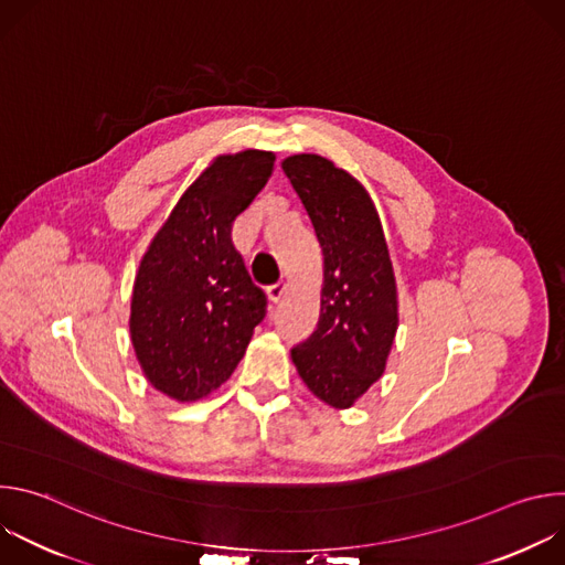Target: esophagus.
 <instances>
[{"label": "esophagus", "mask_w": 565, "mask_h": 565, "mask_svg": "<svg viewBox=\"0 0 565 565\" xmlns=\"http://www.w3.org/2000/svg\"><path fill=\"white\" fill-rule=\"evenodd\" d=\"M268 299L273 301V303H277L281 297H284V292H286V286L284 284H273V286H268Z\"/></svg>", "instance_id": "1"}]
</instances>
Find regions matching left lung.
<instances>
[{
    "label": "left lung",
    "instance_id": "1",
    "mask_svg": "<svg viewBox=\"0 0 565 565\" xmlns=\"http://www.w3.org/2000/svg\"><path fill=\"white\" fill-rule=\"evenodd\" d=\"M281 168L324 255L317 329L290 355L319 399L349 409L384 373L397 331V292L382 223L366 190L331 160L299 153Z\"/></svg>",
    "mask_w": 565,
    "mask_h": 565
}]
</instances>
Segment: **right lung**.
<instances>
[{
	"label": "right lung",
	"mask_w": 565,
	"mask_h": 565,
	"mask_svg": "<svg viewBox=\"0 0 565 565\" xmlns=\"http://www.w3.org/2000/svg\"><path fill=\"white\" fill-rule=\"evenodd\" d=\"M273 170V151L218 156L179 199L140 262L131 344L147 380L174 399L192 402L221 386L266 317V292L232 244V223Z\"/></svg>",
	"instance_id": "add662e5"
}]
</instances>
